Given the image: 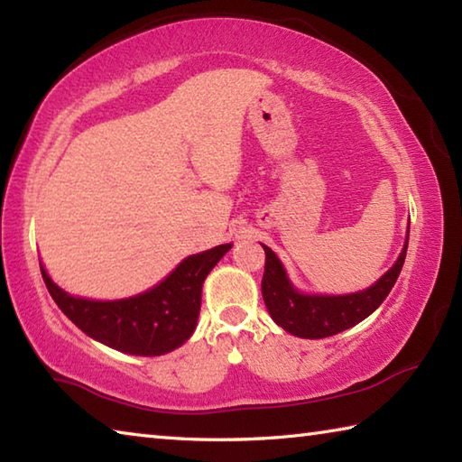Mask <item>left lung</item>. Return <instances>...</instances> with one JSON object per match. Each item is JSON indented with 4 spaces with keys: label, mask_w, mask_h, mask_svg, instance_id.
I'll return each mask as SVG.
<instances>
[{
    "label": "left lung",
    "mask_w": 462,
    "mask_h": 462,
    "mask_svg": "<svg viewBox=\"0 0 462 462\" xmlns=\"http://www.w3.org/2000/svg\"><path fill=\"white\" fill-rule=\"evenodd\" d=\"M263 248L266 260L260 287H263V299L268 313H271L276 325H281L284 331L297 335V337L321 339L331 337V335H337L364 321L367 315H372L383 303V299L390 295L392 287L398 281L402 266H404L408 238L396 264L374 287L354 292V295L339 297L297 292L289 282L287 274H284L281 260L268 246L263 245Z\"/></svg>",
    "instance_id": "left-lung-1"
}]
</instances>
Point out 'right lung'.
<instances>
[{"label": "right lung", "instance_id": "right-lung-1", "mask_svg": "<svg viewBox=\"0 0 462 462\" xmlns=\"http://www.w3.org/2000/svg\"><path fill=\"white\" fill-rule=\"evenodd\" d=\"M232 245H222L183 260L157 287L123 300H88L66 295L50 281L48 292L70 321L88 337L133 356H163L186 343L196 329L202 284Z\"/></svg>", "mask_w": 462, "mask_h": 462}]
</instances>
